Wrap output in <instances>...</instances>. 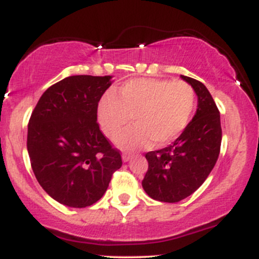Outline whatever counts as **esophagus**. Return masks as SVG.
<instances>
[{
  "mask_svg": "<svg viewBox=\"0 0 259 259\" xmlns=\"http://www.w3.org/2000/svg\"><path fill=\"white\" fill-rule=\"evenodd\" d=\"M132 157H133V153H130V152H124L123 153V160H124V162H127V160H130V159H132Z\"/></svg>",
  "mask_w": 259,
  "mask_h": 259,
  "instance_id": "esophagus-1",
  "label": "esophagus"
}]
</instances>
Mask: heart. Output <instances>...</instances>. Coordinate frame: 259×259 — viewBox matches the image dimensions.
<instances>
[{"mask_svg":"<svg viewBox=\"0 0 259 259\" xmlns=\"http://www.w3.org/2000/svg\"><path fill=\"white\" fill-rule=\"evenodd\" d=\"M196 108V92L183 80L139 78L120 88L119 99L108 94L99 105L101 127L114 138L134 117L135 125L117 136L120 147L135 148L152 140L167 145L183 134Z\"/></svg>","mask_w":259,"mask_h":259,"instance_id":"obj_1","label":"heart"}]
</instances>
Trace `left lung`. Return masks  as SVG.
Listing matches in <instances>:
<instances>
[{
	"label": "left lung",
	"mask_w": 259,
	"mask_h": 259,
	"mask_svg": "<svg viewBox=\"0 0 259 259\" xmlns=\"http://www.w3.org/2000/svg\"><path fill=\"white\" fill-rule=\"evenodd\" d=\"M198 97L197 112L171 145L145 154L148 169L142 187L153 200L174 203L194 194L212 171L221 152V114L207 88L181 75Z\"/></svg>",
	"instance_id": "obj_1"
}]
</instances>
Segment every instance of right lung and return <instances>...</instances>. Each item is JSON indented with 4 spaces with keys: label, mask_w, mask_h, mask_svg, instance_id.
<instances>
[{
    "label": "right lung",
    "mask_w": 259,
    "mask_h": 259,
    "mask_svg": "<svg viewBox=\"0 0 259 259\" xmlns=\"http://www.w3.org/2000/svg\"><path fill=\"white\" fill-rule=\"evenodd\" d=\"M112 76L73 75L50 86L28 124L32 171L52 198L68 207L94 204L123 164L97 123L99 102Z\"/></svg>",
    "instance_id": "1"
}]
</instances>
